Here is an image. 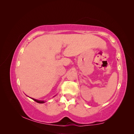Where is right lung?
I'll return each instance as SVG.
<instances>
[{
	"label": "right lung",
	"instance_id": "add662e5",
	"mask_svg": "<svg viewBox=\"0 0 134 134\" xmlns=\"http://www.w3.org/2000/svg\"><path fill=\"white\" fill-rule=\"evenodd\" d=\"M32 99H33L34 100H35V102H37L38 103H44V100H38L37 99H34V98H32Z\"/></svg>",
	"mask_w": 134,
	"mask_h": 134
}]
</instances>
